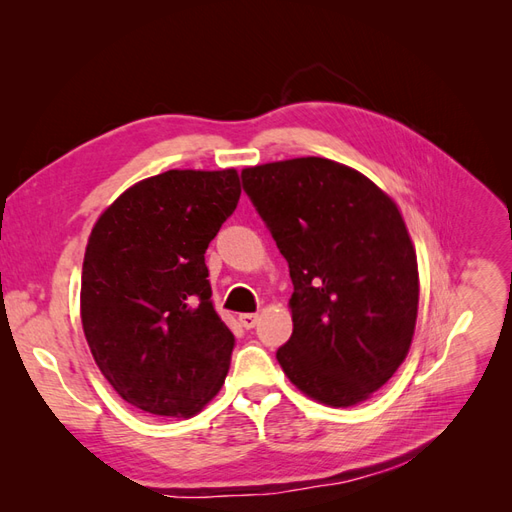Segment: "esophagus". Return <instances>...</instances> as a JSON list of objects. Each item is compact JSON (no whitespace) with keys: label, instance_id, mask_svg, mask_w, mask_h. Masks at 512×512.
Listing matches in <instances>:
<instances>
[{"label":"esophagus","instance_id":"1","mask_svg":"<svg viewBox=\"0 0 512 512\" xmlns=\"http://www.w3.org/2000/svg\"><path fill=\"white\" fill-rule=\"evenodd\" d=\"M239 322H241V327H245V329H254L258 324V314H241Z\"/></svg>","mask_w":512,"mask_h":512}]
</instances>
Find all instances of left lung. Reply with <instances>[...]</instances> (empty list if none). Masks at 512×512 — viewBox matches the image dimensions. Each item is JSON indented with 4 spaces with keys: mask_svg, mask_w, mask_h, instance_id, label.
<instances>
[{
    "mask_svg": "<svg viewBox=\"0 0 512 512\" xmlns=\"http://www.w3.org/2000/svg\"><path fill=\"white\" fill-rule=\"evenodd\" d=\"M241 177L294 286L277 361L320 404H361L404 363L416 327L418 265L399 207L327 158L247 166Z\"/></svg>",
    "mask_w": 512,
    "mask_h": 512,
    "instance_id": "1",
    "label": "left lung"
}]
</instances>
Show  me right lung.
Returning a JSON list of instances; mask_svg holds the SVG:
<instances>
[{
	"mask_svg": "<svg viewBox=\"0 0 512 512\" xmlns=\"http://www.w3.org/2000/svg\"><path fill=\"white\" fill-rule=\"evenodd\" d=\"M239 196L235 168L166 170L134 183L91 228L83 333L138 410L190 418L222 389L235 335L213 307L205 252Z\"/></svg>",
	"mask_w": 512,
	"mask_h": 512,
	"instance_id": "1",
	"label": "right lung"
}]
</instances>
